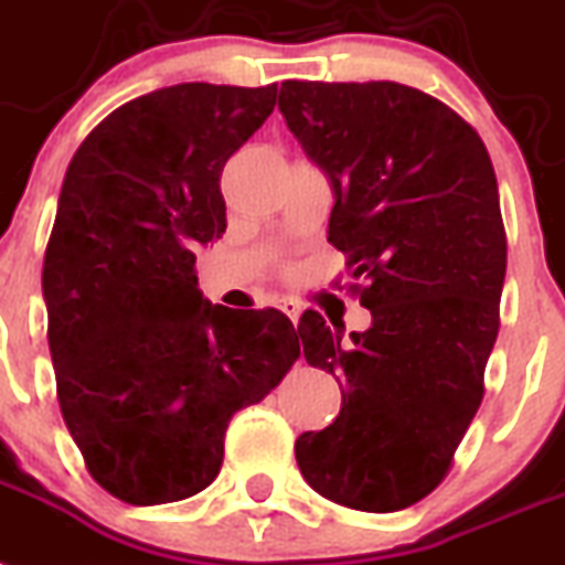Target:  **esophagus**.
Returning <instances> with one entry per match:
<instances>
[{
    "mask_svg": "<svg viewBox=\"0 0 565 565\" xmlns=\"http://www.w3.org/2000/svg\"><path fill=\"white\" fill-rule=\"evenodd\" d=\"M279 309L286 311V317H288V320H291V323H297V320H300V315H302L300 302L291 300V297H286V300H279Z\"/></svg>",
    "mask_w": 565,
    "mask_h": 565,
    "instance_id": "esophagus-1",
    "label": "esophagus"
}]
</instances>
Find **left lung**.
<instances>
[{
	"label": "left lung",
	"mask_w": 565,
	"mask_h": 565,
	"mask_svg": "<svg viewBox=\"0 0 565 565\" xmlns=\"http://www.w3.org/2000/svg\"><path fill=\"white\" fill-rule=\"evenodd\" d=\"M279 111L332 175L329 242L372 311L352 340L300 317L343 407L297 439V465L326 500L401 511L439 488L482 404L508 259L491 156L450 106L393 81H286Z\"/></svg>",
	"instance_id": "obj_1"
}]
</instances>
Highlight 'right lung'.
Returning <instances> with one entry per match:
<instances>
[{"label": "right lung", "instance_id": "add662e5", "mask_svg": "<svg viewBox=\"0 0 565 565\" xmlns=\"http://www.w3.org/2000/svg\"><path fill=\"white\" fill-rule=\"evenodd\" d=\"M274 104V83L158 88L65 170L42 265L60 413L92 479L129 505L204 491L233 413L300 358L282 311L213 306L195 277V248L227 227L222 170Z\"/></svg>", "mask_w": 565, "mask_h": 565}]
</instances>
